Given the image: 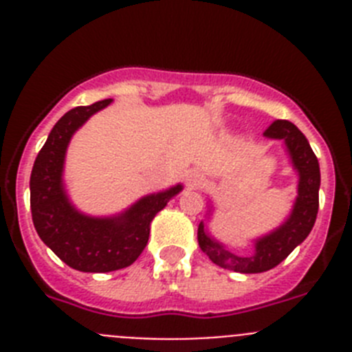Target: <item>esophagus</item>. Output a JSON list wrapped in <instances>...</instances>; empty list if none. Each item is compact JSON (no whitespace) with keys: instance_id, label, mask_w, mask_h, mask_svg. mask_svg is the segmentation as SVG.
<instances>
[{"instance_id":"1","label":"esophagus","mask_w":352,"mask_h":352,"mask_svg":"<svg viewBox=\"0 0 352 352\" xmlns=\"http://www.w3.org/2000/svg\"><path fill=\"white\" fill-rule=\"evenodd\" d=\"M201 182H203V174H201V170L197 169L186 170V185L190 186V188L199 186L201 185Z\"/></svg>"}]
</instances>
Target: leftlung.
<instances>
[{
  "mask_svg": "<svg viewBox=\"0 0 352 352\" xmlns=\"http://www.w3.org/2000/svg\"><path fill=\"white\" fill-rule=\"evenodd\" d=\"M264 138L284 142L292 169L298 173V195L287 219L272 232L254 239L252 256H238L231 252L208 232L204 220L199 223L197 239L201 250L217 266L231 272L263 273L275 268L310 234L319 210L321 170L307 138L294 123L285 120L273 121L270 129L264 132ZM211 210L213 206H210L208 219L211 217Z\"/></svg>",
  "mask_w": 352,
  "mask_h": 352,
  "instance_id": "obj_1",
  "label": "left lung"
}]
</instances>
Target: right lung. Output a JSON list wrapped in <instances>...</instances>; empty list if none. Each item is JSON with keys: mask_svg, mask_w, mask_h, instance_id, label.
I'll return each mask as SVG.
<instances>
[{"mask_svg": "<svg viewBox=\"0 0 352 352\" xmlns=\"http://www.w3.org/2000/svg\"><path fill=\"white\" fill-rule=\"evenodd\" d=\"M111 102L113 98H107L63 114L52 126L31 170L30 203L36 232L56 256L77 272L107 273L130 266L148 243L155 214L183 190L178 183L144 195L113 217H91L72 204L63 183L67 148L74 133Z\"/></svg>", "mask_w": 352, "mask_h": 352, "instance_id": "add662e5", "label": "right lung"}]
</instances>
